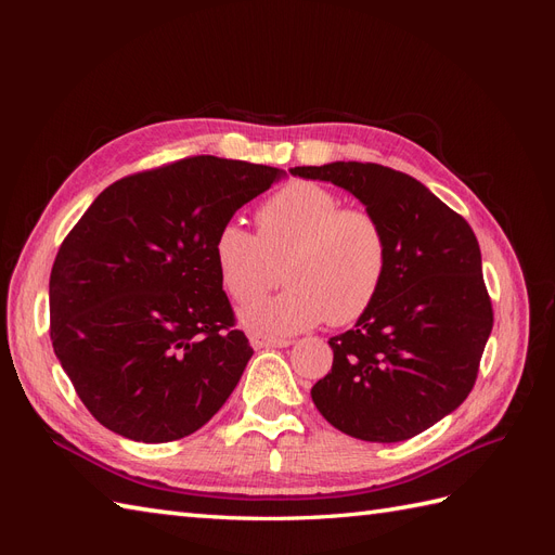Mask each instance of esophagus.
<instances>
[{
  "mask_svg": "<svg viewBox=\"0 0 555 555\" xmlns=\"http://www.w3.org/2000/svg\"><path fill=\"white\" fill-rule=\"evenodd\" d=\"M249 345L255 347V349H271V347H289L292 340L271 338V335H263V333H251L249 335Z\"/></svg>",
  "mask_w": 555,
  "mask_h": 555,
  "instance_id": "34e87169",
  "label": "esophagus"
}]
</instances>
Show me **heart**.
<instances>
[{"label":"heart","instance_id":"heart-1","mask_svg":"<svg viewBox=\"0 0 555 555\" xmlns=\"http://www.w3.org/2000/svg\"><path fill=\"white\" fill-rule=\"evenodd\" d=\"M259 233L227 220L212 257L224 289L238 304L257 300L280 278L289 287L243 310L251 331L287 335L322 322L345 326L373 308L389 268V245L371 212L340 208L314 182H292L259 208Z\"/></svg>","mask_w":555,"mask_h":555}]
</instances>
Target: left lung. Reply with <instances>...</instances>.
Here are the masks:
<instances>
[{
    "mask_svg": "<svg viewBox=\"0 0 555 555\" xmlns=\"http://www.w3.org/2000/svg\"><path fill=\"white\" fill-rule=\"evenodd\" d=\"M289 171L357 196L389 245L373 308L328 340L333 365L312 386L314 405L357 440H410L473 391L493 328L475 231L426 184L389 166L331 162Z\"/></svg>",
    "mask_w": 555,
    "mask_h": 555,
    "instance_id": "8db88e82",
    "label": "left lung"
}]
</instances>
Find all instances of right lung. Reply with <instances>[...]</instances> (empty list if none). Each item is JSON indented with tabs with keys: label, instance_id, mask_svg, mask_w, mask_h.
I'll return each mask as SVG.
<instances>
[{
	"label": "right lung",
	"instance_id": "obj_1",
	"mask_svg": "<svg viewBox=\"0 0 555 555\" xmlns=\"http://www.w3.org/2000/svg\"><path fill=\"white\" fill-rule=\"evenodd\" d=\"M282 169L188 157L113 182L50 271V340L82 405L127 440L208 424L251 351L212 257L215 233Z\"/></svg>",
	"mask_w": 555,
	"mask_h": 555
}]
</instances>
